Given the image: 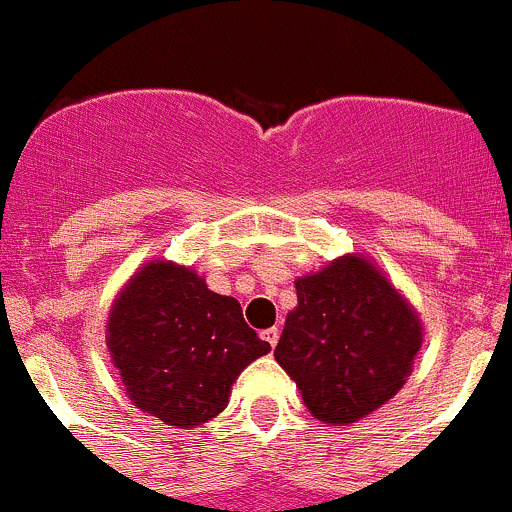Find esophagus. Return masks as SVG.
I'll return each instance as SVG.
<instances>
[{
    "label": "esophagus",
    "instance_id": "esophagus-1",
    "mask_svg": "<svg viewBox=\"0 0 512 512\" xmlns=\"http://www.w3.org/2000/svg\"><path fill=\"white\" fill-rule=\"evenodd\" d=\"M260 337L265 339V342L270 344L272 349H275V347H277V342H280V329H277V327H272V329H265V332H262Z\"/></svg>",
    "mask_w": 512,
    "mask_h": 512
}]
</instances>
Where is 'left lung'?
Returning a JSON list of instances; mask_svg holds the SVG:
<instances>
[{"label": "left lung", "mask_w": 512, "mask_h": 512, "mask_svg": "<svg viewBox=\"0 0 512 512\" xmlns=\"http://www.w3.org/2000/svg\"><path fill=\"white\" fill-rule=\"evenodd\" d=\"M275 359L309 414L349 426L399 394L421 349V319L361 255H344L294 282Z\"/></svg>", "instance_id": "left-lung-1"}]
</instances>
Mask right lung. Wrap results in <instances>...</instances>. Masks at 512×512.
Returning <instances> with one entry per match:
<instances>
[{
  "label": "right lung",
  "instance_id": "1",
  "mask_svg": "<svg viewBox=\"0 0 512 512\" xmlns=\"http://www.w3.org/2000/svg\"><path fill=\"white\" fill-rule=\"evenodd\" d=\"M106 344L133 406L175 428L218 416L240 371L270 352L237 299L168 260L146 262L121 289Z\"/></svg>",
  "mask_w": 512,
  "mask_h": 512
}]
</instances>
